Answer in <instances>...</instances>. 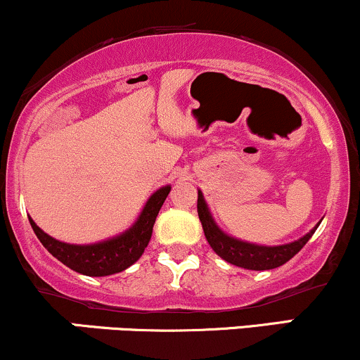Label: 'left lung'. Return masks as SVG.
I'll return each instance as SVG.
<instances>
[{
    "label": "left lung",
    "instance_id": "8db88e82",
    "mask_svg": "<svg viewBox=\"0 0 360 360\" xmlns=\"http://www.w3.org/2000/svg\"><path fill=\"white\" fill-rule=\"evenodd\" d=\"M197 212L210 248H212L222 259H226L227 263L236 264L244 269H255V271L274 269L278 268V266L285 264L286 261H290L300 249L305 246L308 239L314 236L316 227H314L307 236L295 240V243L283 244V246H257V244H249L244 243V240L231 238L226 232L219 229V227L215 226L209 209H207V204L200 190H198L197 198Z\"/></svg>",
    "mask_w": 360,
    "mask_h": 360
}]
</instances>
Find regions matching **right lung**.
<instances>
[{
	"label": "right lung",
	"mask_w": 360,
	"mask_h": 360,
	"mask_svg": "<svg viewBox=\"0 0 360 360\" xmlns=\"http://www.w3.org/2000/svg\"><path fill=\"white\" fill-rule=\"evenodd\" d=\"M170 185H167L156 190L153 195L148 198L138 221L128 231L103 243L86 244V246L60 243L45 234L32 219H30V224L46 251L57 257L60 263L86 276H108V274L124 271L131 264L136 263L145 252V248L151 239L156 215L162 209L165 198L170 193Z\"/></svg>",
	"instance_id": "right-lung-1"
}]
</instances>
